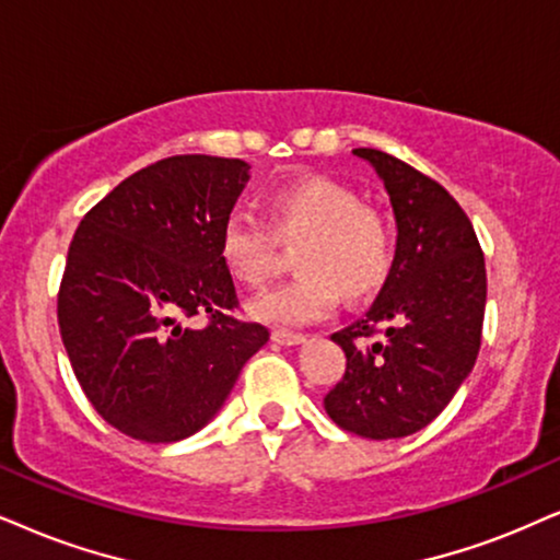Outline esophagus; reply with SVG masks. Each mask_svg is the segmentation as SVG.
Returning a JSON list of instances; mask_svg holds the SVG:
<instances>
[{
  "label": "esophagus",
  "instance_id": "esophagus-1",
  "mask_svg": "<svg viewBox=\"0 0 560 560\" xmlns=\"http://www.w3.org/2000/svg\"><path fill=\"white\" fill-rule=\"evenodd\" d=\"M271 338L281 346H300L307 341V336H304V332H292V330H273Z\"/></svg>",
  "mask_w": 560,
  "mask_h": 560
}]
</instances>
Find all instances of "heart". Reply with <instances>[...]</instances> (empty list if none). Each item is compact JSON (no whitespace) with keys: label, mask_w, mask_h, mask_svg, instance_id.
I'll return each mask as SVG.
<instances>
[{"label":"heart","mask_w":560,"mask_h":560,"mask_svg":"<svg viewBox=\"0 0 560 560\" xmlns=\"http://www.w3.org/2000/svg\"><path fill=\"white\" fill-rule=\"evenodd\" d=\"M279 243L296 245L300 276L260 294L250 313L276 328L328 317L341 292L364 300L385 284L395 260V230L385 214L328 175H310L273 190L268 224L232 211L219 230V256L237 284L260 289L279 266Z\"/></svg>","instance_id":"b5f03b06"}]
</instances>
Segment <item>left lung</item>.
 Masks as SVG:
<instances>
[{"label":"left lung","instance_id":"obj_1","mask_svg":"<svg viewBox=\"0 0 560 560\" xmlns=\"http://www.w3.org/2000/svg\"><path fill=\"white\" fill-rule=\"evenodd\" d=\"M353 154L385 183L398 245L366 315L330 336L346 353V372L323 402L351 434L400 439L429 427L472 372L486 260L468 214L436 180L387 152Z\"/></svg>","mask_w":560,"mask_h":560}]
</instances>
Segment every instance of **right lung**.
<instances>
[{
  "mask_svg": "<svg viewBox=\"0 0 560 560\" xmlns=\"http://www.w3.org/2000/svg\"><path fill=\"white\" fill-rule=\"evenodd\" d=\"M250 165L175 154L118 183L77 228L63 268L61 341L92 408L141 442H180L224 406L268 341L237 320L219 230ZM208 317L203 329L185 320Z\"/></svg>",
  "mask_w": 560,
  "mask_h": 560,
  "instance_id": "add662e5",
  "label": "right lung"
}]
</instances>
